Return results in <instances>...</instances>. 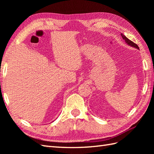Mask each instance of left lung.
Listing matches in <instances>:
<instances>
[{
  "label": "left lung",
  "mask_w": 154,
  "mask_h": 154,
  "mask_svg": "<svg viewBox=\"0 0 154 154\" xmlns=\"http://www.w3.org/2000/svg\"><path fill=\"white\" fill-rule=\"evenodd\" d=\"M121 36L122 37V38L124 39V40H125V42H126V43H127L129 45H131V46H132V47H134V48H137V49H139V48H138V45H137L136 44H135L134 42H133L132 41L130 40L129 39L127 38L124 34H121Z\"/></svg>",
  "instance_id": "8db88e82"
}]
</instances>
